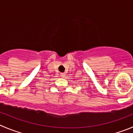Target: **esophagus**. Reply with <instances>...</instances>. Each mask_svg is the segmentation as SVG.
Segmentation results:
<instances>
[{"label":"esophagus","instance_id":"esophagus-1","mask_svg":"<svg viewBox=\"0 0 133 133\" xmlns=\"http://www.w3.org/2000/svg\"><path fill=\"white\" fill-rule=\"evenodd\" d=\"M60 76L61 77H65V74L64 73H61L60 74Z\"/></svg>","mask_w":133,"mask_h":133}]
</instances>
